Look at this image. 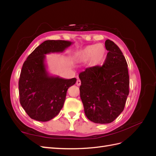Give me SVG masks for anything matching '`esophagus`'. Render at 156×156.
Here are the masks:
<instances>
[{
    "instance_id": "esophagus-1",
    "label": "esophagus",
    "mask_w": 156,
    "mask_h": 156,
    "mask_svg": "<svg viewBox=\"0 0 156 156\" xmlns=\"http://www.w3.org/2000/svg\"><path fill=\"white\" fill-rule=\"evenodd\" d=\"M76 85L77 86H80L81 85V81L80 80H78L76 81Z\"/></svg>"
}]
</instances>
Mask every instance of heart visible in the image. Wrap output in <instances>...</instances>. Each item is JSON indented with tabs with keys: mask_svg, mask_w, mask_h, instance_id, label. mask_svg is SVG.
Segmentation results:
<instances>
[{
	"mask_svg": "<svg viewBox=\"0 0 156 156\" xmlns=\"http://www.w3.org/2000/svg\"><path fill=\"white\" fill-rule=\"evenodd\" d=\"M107 50L102 43L86 46L80 49L74 54L76 60L80 62L89 60L92 67H97L103 63L106 57Z\"/></svg>",
	"mask_w": 156,
	"mask_h": 156,
	"instance_id": "obj_1",
	"label": "heart"
}]
</instances>
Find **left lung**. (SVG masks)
Listing matches in <instances>:
<instances>
[{"label":"left lung","instance_id":"left-lung-1","mask_svg":"<svg viewBox=\"0 0 156 156\" xmlns=\"http://www.w3.org/2000/svg\"><path fill=\"white\" fill-rule=\"evenodd\" d=\"M108 50L102 66L87 68L79 74L80 98L90 121L109 124L124 110L129 94L128 64L121 50L106 40Z\"/></svg>","mask_w":156,"mask_h":156}]
</instances>
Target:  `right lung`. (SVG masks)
I'll return each instance as SVG.
<instances>
[{"label":"right lung","instance_id":"right-lung-1","mask_svg":"<svg viewBox=\"0 0 156 156\" xmlns=\"http://www.w3.org/2000/svg\"><path fill=\"white\" fill-rule=\"evenodd\" d=\"M72 44L67 41H46L24 62L19 82L20 102L32 119L49 121L62 108L67 90L76 78L50 75L45 63L46 54L63 52Z\"/></svg>","mask_w":156,"mask_h":156}]
</instances>
